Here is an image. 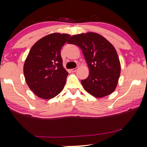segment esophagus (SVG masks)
<instances>
[{"mask_svg": "<svg viewBox=\"0 0 147 147\" xmlns=\"http://www.w3.org/2000/svg\"><path fill=\"white\" fill-rule=\"evenodd\" d=\"M77 68H72V69H71V71H72V72H75L77 71Z\"/></svg>", "mask_w": 147, "mask_h": 147, "instance_id": "1", "label": "esophagus"}]
</instances>
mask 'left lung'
I'll list each match as a JSON object with an SVG mask.
<instances>
[{"mask_svg": "<svg viewBox=\"0 0 147 147\" xmlns=\"http://www.w3.org/2000/svg\"><path fill=\"white\" fill-rule=\"evenodd\" d=\"M68 43L82 49L88 66V77L81 81L84 89L96 97L112 93L117 86L121 70L113 45L102 36L93 32L74 35Z\"/></svg>", "mask_w": 147, "mask_h": 147, "instance_id": "left-lung-1", "label": "left lung"}]
</instances>
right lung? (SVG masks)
I'll list each match as a JSON object with an SVG mask.
<instances>
[{
	"label": "right lung",
	"instance_id": "add662e5",
	"mask_svg": "<svg viewBox=\"0 0 147 147\" xmlns=\"http://www.w3.org/2000/svg\"><path fill=\"white\" fill-rule=\"evenodd\" d=\"M70 36L67 34H51L30 49L23 72L30 90L40 98L52 99L63 89L68 72L63 66L61 49Z\"/></svg>",
	"mask_w": 147,
	"mask_h": 147
}]
</instances>
